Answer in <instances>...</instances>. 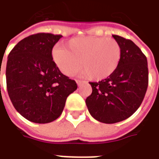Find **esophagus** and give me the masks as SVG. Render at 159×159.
<instances>
[{"label": "esophagus", "instance_id": "esophagus-1", "mask_svg": "<svg viewBox=\"0 0 159 159\" xmlns=\"http://www.w3.org/2000/svg\"><path fill=\"white\" fill-rule=\"evenodd\" d=\"M83 83V81H82V80H76V83H77V85L80 86L82 83Z\"/></svg>", "mask_w": 159, "mask_h": 159}]
</instances>
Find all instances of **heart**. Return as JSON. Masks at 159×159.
<instances>
[{
	"label": "heart",
	"mask_w": 159,
	"mask_h": 159,
	"mask_svg": "<svg viewBox=\"0 0 159 159\" xmlns=\"http://www.w3.org/2000/svg\"><path fill=\"white\" fill-rule=\"evenodd\" d=\"M120 58V45L111 38L75 37L65 43V47L57 45L52 50L53 61L61 73L72 76L80 63V75L96 81L110 76Z\"/></svg>",
	"instance_id": "heart-1"
}]
</instances>
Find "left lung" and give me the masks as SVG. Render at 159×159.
<instances>
[{"mask_svg":"<svg viewBox=\"0 0 159 159\" xmlns=\"http://www.w3.org/2000/svg\"><path fill=\"white\" fill-rule=\"evenodd\" d=\"M112 36L121 48L120 63L106 79L89 83L93 92L86 98L90 115L105 124L117 123L132 116L141 105L148 85L145 55L130 39Z\"/></svg>","mask_w":159,"mask_h":159,"instance_id":"1","label":"left lung"}]
</instances>
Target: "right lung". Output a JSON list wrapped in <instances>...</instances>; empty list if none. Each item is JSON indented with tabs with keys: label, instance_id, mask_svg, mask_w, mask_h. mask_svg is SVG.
<instances>
[{
	"label": "right lung",
	"instance_id": "right-lung-1",
	"mask_svg": "<svg viewBox=\"0 0 159 159\" xmlns=\"http://www.w3.org/2000/svg\"><path fill=\"white\" fill-rule=\"evenodd\" d=\"M61 37L45 33L30 35L18 42L7 57L8 95L17 112L29 121H54L77 89L76 82L53 61V47Z\"/></svg>",
	"mask_w": 159,
	"mask_h": 159
}]
</instances>
